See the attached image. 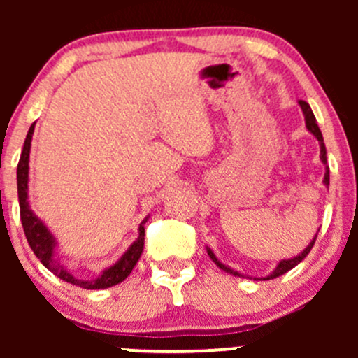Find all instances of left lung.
I'll return each instance as SVG.
<instances>
[{
  "label": "left lung",
  "instance_id": "left-lung-1",
  "mask_svg": "<svg viewBox=\"0 0 358 358\" xmlns=\"http://www.w3.org/2000/svg\"><path fill=\"white\" fill-rule=\"evenodd\" d=\"M299 106H301V110H303V114H305V122H306V128H308V131L312 133L313 136H315L317 140H319V143H320V159H322V162L324 164H327V156H326V145H324V138H322V133H320V129H319V126H317V121H315V115H313V112H312V109H310V106L308 103L305 102V100H299ZM324 183H326L327 187H329V166H326V175H324ZM315 239H317V236L313 237V241L312 243L308 244V246L305 248V251L301 252V255H298V256H294V258H291V259H282V262L279 263V265H277V268L273 270L272 273H270L268 277H265V279L263 280H270V279H275V277H280L282 275V273H286V272H289L291 268H294L296 265H298L299 262H301L303 258H305L306 255H308L310 252V249L313 248V243H315ZM208 255H209V258L213 259V262L216 263V266H220V268L222 270H225V272H229V273H232V275H239V277H243L241 275L239 272H234L232 268H229V266H225L223 265V263H220L218 259H216V256H215V252L211 251V249H208Z\"/></svg>",
  "mask_w": 358,
  "mask_h": 358
}]
</instances>
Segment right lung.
I'll return each instance as SVG.
<instances>
[{"instance_id": "right-lung-1", "label": "right lung", "mask_w": 358, "mask_h": 358, "mask_svg": "<svg viewBox=\"0 0 358 358\" xmlns=\"http://www.w3.org/2000/svg\"><path fill=\"white\" fill-rule=\"evenodd\" d=\"M32 133H34V122L29 128L27 136H25L24 149L20 154L19 166H17V189H19V204H20V220H22V227L25 232V239H27L29 246H31L34 255L38 256L39 262L53 273V275L60 277L62 280H66L69 284H74V286L83 287V289H103V287L115 286V284L122 282L126 277L131 273L133 266L136 265L138 258L142 256L143 251V237H145V229H143V223L140 225L138 239L131 244V248L122 255V258L115 263L114 266H110L109 270L102 273L99 279L95 280H81L78 277L72 275L71 272L64 270L62 266L57 265L55 258H53V251H55V239H53L52 234L48 232L45 225H43L41 220L31 211L27 202V182H29V152H31V140Z\"/></svg>"}]
</instances>
